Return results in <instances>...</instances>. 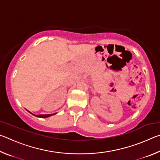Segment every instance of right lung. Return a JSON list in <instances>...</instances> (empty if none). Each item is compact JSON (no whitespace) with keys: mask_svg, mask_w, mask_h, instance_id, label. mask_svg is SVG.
Segmentation results:
<instances>
[{"mask_svg":"<svg viewBox=\"0 0 160 160\" xmlns=\"http://www.w3.org/2000/svg\"><path fill=\"white\" fill-rule=\"evenodd\" d=\"M28 112H29V111H28ZM53 114H55V113H53ZM33 115L36 116H37V117H39V118H47V117H48V116H52L53 114H47V115H34V114H33Z\"/></svg>","mask_w":160,"mask_h":160,"instance_id":"1","label":"right lung"}]
</instances>
